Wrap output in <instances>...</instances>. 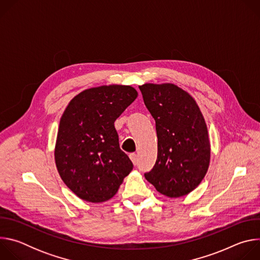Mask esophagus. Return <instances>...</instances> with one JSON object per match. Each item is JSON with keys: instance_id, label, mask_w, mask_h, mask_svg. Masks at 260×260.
<instances>
[{"instance_id": "34e87169", "label": "esophagus", "mask_w": 260, "mask_h": 260, "mask_svg": "<svg viewBox=\"0 0 260 260\" xmlns=\"http://www.w3.org/2000/svg\"><path fill=\"white\" fill-rule=\"evenodd\" d=\"M129 157H131V159H132L133 164L136 166V165L138 164V155H137L136 153H132V154L129 155Z\"/></svg>"}]
</instances>
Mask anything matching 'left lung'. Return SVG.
<instances>
[{
  "label": "left lung",
  "mask_w": 260,
  "mask_h": 260,
  "mask_svg": "<svg viewBox=\"0 0 260 260\" xmlns=\"http://www.w3.org/2000/svg\"><path fill=\"white\" fill-rule=\"evenodd\" d=\"M155 120L157 159L145 178L158 192L180 198L199 186L210 164L208 128L193 98L175 84L139 86Z\"/></svg>",
  "instance_id": "obj_1"
}]
</instances>
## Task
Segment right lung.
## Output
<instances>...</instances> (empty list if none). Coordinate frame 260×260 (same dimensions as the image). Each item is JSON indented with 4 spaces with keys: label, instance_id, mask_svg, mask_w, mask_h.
Listing matches in <instances>:
<instances>
[{
    "label": "right lung",
    "instance_id": "add662e5",
    "mask_svg": "<svg viewBox=\"0 0 260 260\" xmlns=\"http://www.w3.org/2000/svg\"><path fill=\"white\" fill-rule=\"evenodd\" d=\"M128 85H104L74 98L59 121L55 164L67 186L81 200L113 198L134 168L120 149L114 122L137 99Z\"/></svg>",
    "mask_w": 260,
    "mask_h": 260
}]
</instances>
